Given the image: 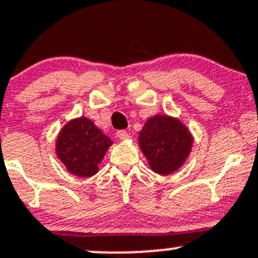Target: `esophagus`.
<instances>
[{"label": "esophagus", "mask_w": 258, "mask_h": 258, "mask_svg": "<svg viewBox=\"0 0 258 258\" xmlns=\"http://www.w3.org/2000/svg\"><path fill=\"white\" fill-rule=\"evenodd\" d=\"M116 137H117L118 140L124 141V140H127V138H128V134H127L126 131H117V132H116Z\"/></svg>", "instance_id": "1"}]
</instances>
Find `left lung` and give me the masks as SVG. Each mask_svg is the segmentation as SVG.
Wrapping results in <instances>:
<instances>
[{
  "instance_id": "8db88e82",
  "label": "left lung",
  "mask_w": 258,
  "mask_h": 258,
  "mask_svg": "<svg viewBox=\"0 0 258 258\" xmlns=\"http://www.w3.org/2000/svg\"><path fill=\"white\" fill-rule=\"evenodd\" d=\"M194 137L179 118L154 115L138 134V146L148 165L159 175H169L181 167L193 150Z\"/></svg>"
}]
</instances>
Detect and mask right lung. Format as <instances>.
Listing matches in <instances>:
<instances>
[{"instance_id": "add662e5", "label": "right lung", "mask_w": 258, "mask_h": 258, "mask_svg": "<svg viewBox=\"0 0 258 258\" xmlns=\"http://www.w3.org/2000/svg\"><path fill=\"white\" fill-rule=\"evenodd\" d=\"M113 141L86 116L73 118L61 127L55 140V154L70 174L93 177L99 172Z\"/></svg>"}]
</instances>
